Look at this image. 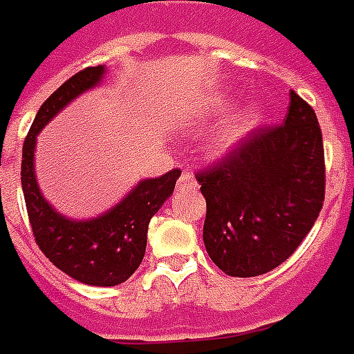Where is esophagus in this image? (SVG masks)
I'll list each match as a JSON object with an SVG mask.
<instances>
[{"mask_svg": "<svg viewBox=\"0 0 354 354\" xmlns=\"http://www.w3.org/2000/svg\"><path fill=\"white\" fill-rule=\"evenodd\" d=\"M177 187H179V189H198V181L194 179V175H192V173L185 171L181 177H179Z\"/></svg>", "mask_w": 354, "mask_h": 354, "instance_id": "esophagus-1", "label": "esophagus"}]
</instances>
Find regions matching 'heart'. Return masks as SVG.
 Segmentation results:
<instances>
[{
    "label": "heart",
    "mask_w": 354,
    "mask_h": 354,
    "mask_svg": "<svg viewBox=\"0 0 354 354\" xmlns=\"http://www.w3.org/2000/svg\"><path fill=\"white\" fill-rule=\"evenodd\" d=\"M227 106H229L227 99H212L209 102H205V106L200 110L198 118L200 120H212L213 116L223 114ZM261 118L263 110L257 104H252V106H245L244 110H240L238 114L230 118L229 122H225L221 125V129L215 137V149L219 152H230V150L238 149L252 135L253 129L259 125Z\"/></svg>",
    "instance_id": "b5f03b06"
}]
</instances>
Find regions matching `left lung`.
I'll return each instance as SVG.
<instances>
[{
    "mask_svg": "<svg viewBox=\"0 0 354 354\" xmlns=\"http://www.w3.org/2000/svg\"><path fill=\"white\" fill-rule=\"evenodd\" d=\"M196 179L207 205L204 244L212 261L240 278L277 269L324 204V145L313 106L292 91L282 124L255 129Z\"/></svg>",
    "mask_w": 354,
    "mask_h": 354,
    "instance_id": "obj_1",
    "label": "left lung"
}]
</instances>
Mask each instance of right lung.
Instances as JSON below:
<instances>
[{"label":"right lung","mask_w":354,"mask_h":354,"mask_svg":"<svg viewBox=\"0 0 354 354\" xmlns=\"http://www.w3.org/2000/svg\"><path fill=\"white\" fill-rule=\"evenodd\" d=\"M104 66H89L66 80L37 110L22 147L21 181L36 244L62 272L89 286H118L139 269L150 219L173 194L181 171L145 179L112 209L95 219L74 221L53 209L39 192L34 171L37 133L77 95L101 84Z\"/></svg>","instance_id":"add662e5"}]
</instances>
